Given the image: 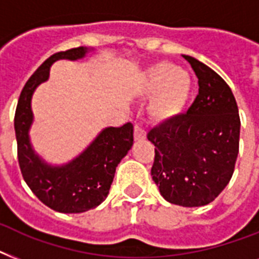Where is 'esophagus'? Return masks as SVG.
<instances>
[{"instance_id":"34e87169","label":"esophagus","mask_w":259,"mask_h":259,"mask_svg":"<svg viewBox=\"0 0 259 259\" xmlns=\"http://www.w3.org/2000/svg\"><path fill=\"white\" fill-rule=\"evenodd\" d=\"M146 138V132L141 125L134 126V140L136 141H142Z\"/></svg>"}]
</instances>
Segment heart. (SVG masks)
<instances>
[{"instance_id":"1","label":"heart","mask_w":259,"mask_h":259,"mask_svg":"<svg viewBox=\"0 0 259 259\" xmlns=\"http://www.w3.org/2000/svg\"><path fill=\"white\" fill-rule=\"evenodd\" d=\"M191 86L188 71L169 62H158L146 68L140 90L145 97L153 95L149 103L150 117L164 122L176 118L184 110Z\"/></svg>"}]
</instances>
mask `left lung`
Wrapping results in <instances>:
<instances>
[{
	"instance_id": "obj_1",
	"label": "left lung",
	"mask_w": 259,
	"mask_h": 259,
	"mask_svg": "<svg viewBox=\"0 0 259 259\" xmlns=\"http://www.w3.org/2000/svg\"><path fill=\"white\" fill-rule=\"evenodd\" d=\"M183 58L199 79V94L187 114L148 133L156 146L152 177L166 201L200 207L215 200L231 180L241 119L229 84L204 63Z\"/></svg>"
}]
</instances>
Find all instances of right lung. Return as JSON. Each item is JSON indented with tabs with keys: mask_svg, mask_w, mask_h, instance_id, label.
<instances>
[{
	"mask_svg": "<svg viewBox=\"0 0 259 259\" xmlns=\"http://www.w3.org/2000/svg\"><path fill=\"white\" fill-rule=\"evenodd\" d=\"M87 47L58 52L48 58L29 78L18 98L14 115L17 156L22 177L30 191L47 207L64 213H80L95 208L109 195L115 168L133 145V125L106 127L82 153L63 165L42 160L30 144L33 123L32 97L50 78L51 66L60 59L79 60L90 52Z\"/></svg>",
	"mask_w": 259,
	"mask_h": 259,
	"instance_id": "1",
	"label": "right lung"
}]
</instances>
